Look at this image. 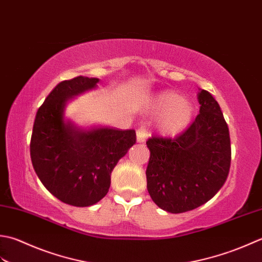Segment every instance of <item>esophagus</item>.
<instances>
[{"label":"esophagus","mask_w":262,"mask_h":262,"mask_svg":"<svg viewBox=\"0 0 262 262\" xmlns=\"http://www.w3.org/2000/svg\"><path fill=\"white\" fill-rule=\"evenodd\" d=\"M148 138V131L145 126H141L137 130V140L138 142H145Z\"/></svg>","instance_id":"obj_1"}]
</instances>
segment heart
<instances>
[{
  "label": "heart",
  "mask_w": 262,
  "mask_h": 262,
  "mask_svg": "<svg viewBox=\"0 0 262 262\" xmlns=\"http://www.w3.org/2000/svg\"><path fill=\"white\" fill-rule=\"evenodd\" d=\"M158 107L165 111L159 127L166 135H178L185 130L193 115V107L176 93H165L158 97Z\"/></svg>",
  "instance_id": "heart-1"
}]
</instances>
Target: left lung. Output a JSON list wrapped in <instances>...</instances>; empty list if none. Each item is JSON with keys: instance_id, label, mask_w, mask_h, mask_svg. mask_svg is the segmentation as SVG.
I'll list each match as a JSON object with an SVG mask.
<instances>
[{"instance_id": "8db88e82", "label": "left lung", "mask_w": 262, "mask_h": 262, "mask_svg": "<svg viewBox=\"0 0 262 262\" xmlns=\"http://www.w3.org/2000/svg\"><path fill=\"white\" fill-rule=\"evenodd\" d=\"M200 111L193 122L175 138L147 140L150 158L146 170L147 189L159 208L181 213L209 201L231 167V140L220 105L202 89Z\"/></svg>"}]
</instances>
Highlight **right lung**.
Listing matches in <instances>:
<instances>
[{"instance_id": "1", "label": "right lung", "mask_w": 262, "mask_h": 262, "mask_svg": "<svg viewBox=\"0 0 262 262\" xmlns=\"http://www.w3.org/2000/svg\"><path fill=\"white\" fill-rule=\"evenodd\" d=\"M98 81L77 77L58 83L37 111L30 140L31 162L42 185L76 207L95 205L107 194L112 170L137 141L135 130H83L64 121L67 101Z\"/></svg>"}]
</instances>
